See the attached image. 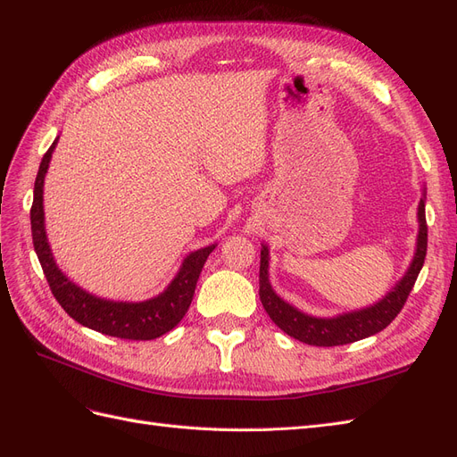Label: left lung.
<instances>
[{
    "label": "left lung",
    "mask_w": 457,
    "mask_h": 457,
    "mask_svg": "<svg viewBox=\"0 0 457 457\" xmlns=\"http://www.w3.org/2000/svg\"><path fill=\"white\" fill-rule=\"evenodd\" d=\"M418 245L413 253L411 265L389 294L379 303L362 311L345 312L334 318H316L297 311L282 297L276 295L269 282V247L262 245L261 250V267H259V297L265 307L270 320L278 326L289 337L299 339L314 347H336V345H347L361 341L364 337L376 336L381 329L389 326L396 314L403 311L404 303L411 292L418 274L425 262L427 255V220H425V200H420L418 207Z\"/></svg>",
    "instance_id": "8db88e82"
}]
</instances>
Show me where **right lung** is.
I'll list each match as a JSON object with an SVG mask.
<instances>
[{
    "label": "right lung",
    "instance_id": "obj_1",
    "mask_svg": "<svg viewBox=\"0 0 457 457\" xmlns=\"http://www.w3.org/2000/svg\"><path fill=\"white\" fill-rule=\"evenodd\" d=\"M54 145H57V139L53 141V145L46 152L44 160L39 163L37 177L34 183V202L30 210L34 250L37 253L41 269H44L51 294L59 301V305L68 312V316H72L81 326L101 331L104 336L133 341H148L168 334V331L181 322L183 316L187 314L192 297H195L196 282L200 278L204 262L207 255L215 250V244L187 255V259L183 261V267L179 269L171 284L156 297L139 303H123L91 295L86 289L76 286L71 278H66V274L61 272L57 262L53 259L51 247L47 242L44 223V179L49 168Z\"/></svg>",
    "mask_w": 457,
    "mask_h": 457
}]
</instances>
